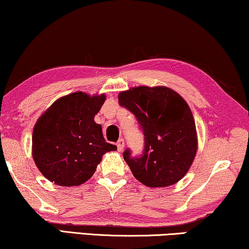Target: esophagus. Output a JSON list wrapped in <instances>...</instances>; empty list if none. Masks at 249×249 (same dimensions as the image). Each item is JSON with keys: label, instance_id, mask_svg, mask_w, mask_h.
Wrapping results in <instances>:
<instances>
[{"label": "esophagus", "instance_id": "34e87169", "mask_svg": "<svg viewBox=\"0 0 249 249\" xmlns=\"http://www.w3.org/2000/svg\"><path fill=\"white\" fill-rule=\"evenodd\" d=\"M116 145H117V150L118 151H123L124 150V146H125V142H124V140L123 139H120L117 141V143H116Z\"/></svg>", "mask_w": 249, "mask_h": 249}]
</instances>
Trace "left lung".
<instances>
[{
  "label": "left lung",
  "instance_id": "obj_1",
  "mask_svg": "<svg viewBox=\"0 0 249 249\" xmlns=\"http://www.w3.org/2000/svg\"><path fill=\"white\" fill-rule=\"evenodd\" d=\"M118 103L136 117L144 135L142 155L123 157L148 187L176 184L190 169L197 150L193 114L186 101L167 87H135L118 94Z\"/></svg>",
  "mask_w": 249,
  "mask_h": 249
}]
</instances>
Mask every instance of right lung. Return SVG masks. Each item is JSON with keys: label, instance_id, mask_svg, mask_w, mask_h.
Returning a JSON list of instances; mask_svg holds the SVG:
<instances>
[{"label": "right lung", "instance_id": "obj_1", "mask_svg": "<svg viewBox=\"0 0 249 249\" xmlns=\"http://www.w3.org/2000/svg\"><path fill=\"white\" fill-rule=\"evenodd\" d=\"M106 96L73 92L39 117L33 132V158L40 173L59 186H79L91 178L101 157L116 145L105 141L93 121Z\"/></svg>", "mask_w": 249, "mask_h": 249}]
</instances>
